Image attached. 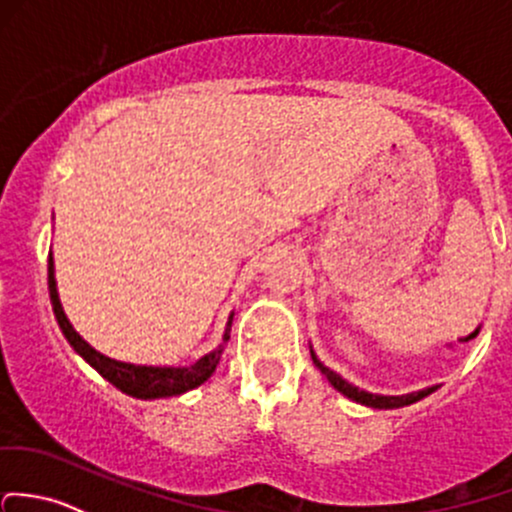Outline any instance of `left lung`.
<instances>
[{
	"label": "left lung",
	"instance_id": "1",
	"mask_svg": "<svg viewBox=\"0 0 512 512\" xmlns=\"http://www.w3.org/2000/svg\"><path fill=\"white\" fill-rule=\"evenodd\" d=\"M311 360H314L316 368L321 370V373L326 375V380L336 387L338 392H343L346 397H351V400L360 402V405H368V407H375V410H395V407H405V405H412V402L422 400V397H427L429 392H434L437 387H427V390H419V392H410V395H370V392L365 390H358V387L346 383V380L341 378L338 373H333V370H328L324 363H321L319 358H316L314 351H311Z\"/></svg>",
	"mask_w": 512,
	"mask_h": 512
}]
</instances>
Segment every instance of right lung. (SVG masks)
Listing matches in <instances>:
<instances>
[{
  "label": "right lung",
  "mask_w": 512,
  "mask_h": 512,
  "mask_svg": "<svg viewBox=\"0 0 512 512\" xmlns=\"http://www.w3.org/2000/svg\"><path fill=\"white\" fill-rule=\"evenodd\" d=\"M48 292H51V304L53 314H56L58 326H61L63 336L68 338V343L73 346V351L83 355L90 365L102 375L105 380H110L117 390H122L125 395L137 397V400H157V397H171L181 395V392L193 390V387L203 385L213 375L215 365H218L220 355H223L225 346L230 341V324H233V316L228 319V328L223 333V343H220L215 351L203 355L201 360H196L193 365L186 368H154V365H132V363H120V360H112L107 355L95 351L93 346L80 338V333L71 326V321L63 314V306L58 301L56 292V277H53V257L48 255Z\"/></svg>",
  "instance_id": "add662e5"
}]
</instances>
